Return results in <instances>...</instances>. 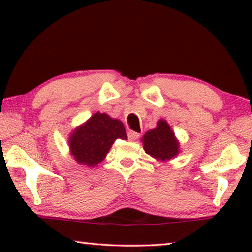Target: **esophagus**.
Segmentation results:
<instances>
[{
	"label": "esophagus",
	"instance_id": "esophagus-1",
	"mask_svg": "<svg viewBox=\"0 0 252 252\" xmlns=\"http://www.w3.org/2000/svg\"><path fill=\"white\" fill-rule=\"evenodd\" d=\"M139 136H140V134L136 133V132H134V131L127 132V138H129L130 141H135L136 139H139Z\"/></svg>",
	"mask_w": 252,
	"mask_h": 252
}]
</instances>
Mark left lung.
<instances>
[{
  "instance_id": "8db88e82",
  "label": "left lung",
  "mask_w": 252,
  "mask_h": 252,
  "mask_svg": "<svg viewBox=\"0 0 252 252\" xmlns=\"http://www.w3.org/2000/svg\"><path fill=\"white\" fill-rule=\"evenodd\" d=\"M143 149L153 159L168 162L180 152V143L174 135L171 126L164 119H160L157 127L147 131L141 139Z\"/></svg>"
}]
</instances>
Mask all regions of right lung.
Wrapping results in <instances>:
<instances>
[{
  "instance_id": "right-lung-1",
  "label": "right lung",
  "mask_w": 252,
  "mask_h": 252,
  "mask_svg": "<svg viewBox=\"0 0 252 252\" xmlns=\"http://www.w3.org/2000/svg\"><path fill=\"white\" fill-rule=\"evenodd\" d=\"M117 139H127L123 123L109 114L96 112L70 133V155L79 164L94 168L105 159Z\"/></svg>"
}]
</instances>
